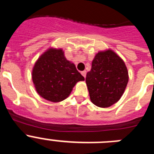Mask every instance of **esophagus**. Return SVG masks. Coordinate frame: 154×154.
Here are the masks:
<instances>
[{"label":"esophagus","instance_id":"34e87169","mask_svg":"<svg viewBox=\"0 0 154 154\" xmlns=\"http://www.w3.org/2000/svg\"><path fill=\"white\" fill-rule=\"evenodd\" d=\"M81 74L82 75H83L84 77H85V76H86V71H85V70L82 71V72H81Z\"/></svg>","mask_w":154,"mask_h":154}]
</instances>
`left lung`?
Listing matches in <instances>:
<instances>
[{
	"instance_id": "8db88e82",
	"label": "left lung",
	"mask_w": 154,
	"mask_h": 154,
	"mask_svg": "<svg viewBox=\"0 0 154 154\" xmlns=\"http://www.w3.org/2000/svg\"><path fill=\"white\" fill-rule=\"evenodd\" d=\"M128 80L124 62L112 50L99 51L85 78L91 101L102 108L111 106L123 96Z\"/></svg>"
}]
</instances>
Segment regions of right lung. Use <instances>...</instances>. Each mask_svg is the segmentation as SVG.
<instances>
[{"mask_svg":"<svg viewBox=\"0 0 154 154\" xmlns=\"http://www.w3.org/2000/svg\"><path fill=\"white\" fill-rule=\"evenodd\" d=\"M37 92L53 103L65 99L78 82L85 79L65 58L62 49L50 48L42 55L32 70Z\"/></svg>","mask_w":154,"mask_h":154,"instance_id":"1","label":"right lung"}]
</instances>
